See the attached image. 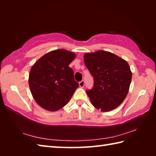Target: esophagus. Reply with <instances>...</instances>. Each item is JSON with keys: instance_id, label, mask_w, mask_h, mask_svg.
<instances>
[{"instance_id": "34e87169", "label": "esophagus", "mask_w": 156, "mask_h": 156, "mask_svg": "<svg viewBox=\"0 0 156 156\" xmlns=\"http://www.w3.org/2000/svg\"><path fill=\"white\" fill-rule=\"evenodd\" d=\"M79 86H80V87H81V88L84 87V80H81L80 83H79Z\"/></svg>"}]
</instances>
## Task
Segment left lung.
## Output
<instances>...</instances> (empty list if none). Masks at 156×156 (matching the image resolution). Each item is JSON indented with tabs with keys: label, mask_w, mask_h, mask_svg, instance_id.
Instances as JSON below:
<instances>
[{
	"label": "left lung",
	"mask_w": 156,
	"mask_h": 156,
	"mask_svg": "<svg viewBox=\"0 0 156 156\" xmlns=\"http://www.w3.org/2000/svg\"><path fill=\"white\" fill-rule=\"evenodd\" d=\"M94 77V87L86 91L91 104L102 112L117 108L127 96L132 73L128 62L112 53L100 50L84 55Z\"/></svg>",
	"instance_id": "8db88e82"
}]
</instances>
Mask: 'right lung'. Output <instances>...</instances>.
Segmentation results:
<instances>
[{
  "mask_svg": "<svg viewBox=\"0 0 156 156\" xmlns=\"http://www.w3.org/2000/svg\"><path fill=\"white\" fill-rule=\"evenodd\" d=\"M76 54L65 49L47 53L31 67L29 86L39 106L50 112L61 109L79 87L69 65Z\"/></svg>",
  "mask_w": 156,
  "mask_h": 156,
  "instance_id": "add662e5",
  "label": "right lung"
}]
</instances>
